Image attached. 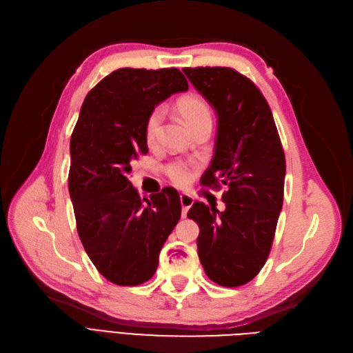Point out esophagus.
Masks as SVG:
<instances>
[{"instance_id":"esophagus-1","label":"esophagus","mask_w":353,"mask_h":353,"mask_svg":"<svg viewBox=\"0 0 353 353\" xmlns=\"http://www.w3.org/2000/svg\"><path fill=\"white\" fill-rule=\"evenodd\" d=\"M179 200H181V206H183V216H187V212H188V209L193 206V203H194V199L191 197L190 194H185V193H183L179 196Z\"/></svg>"}]
</instances>
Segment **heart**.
<instances>
[{
	"label": "heart",
	"instance_id": "heart-1",
	"mask_svg": "<svg viewBox=\"0 0 353 353\" xmlns=\"http://www.w3.org/2000/svg\"><path fill=\"white\" fill-rule=\"evenodd\" d=\"M178 110L183 114L185 122L193 128V131L197 130L199 126L210 123L212 125V113L208 103L197 97V95H187L178 101ZM163 109L162 108H154L150 113H148L145 123H144V137L148 144L156 143L157 137L162 130V122H163ZM168 176L174 181L178 185L187 184L191 178V170L190 166L184 162H175L170 163L166 168Z\"/></svg>",
	"mask_w": 353,
	"mask_h": 353
}]
</instances>
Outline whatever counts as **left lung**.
<instances>
[{"label": "left lung", "instance_id": "left-lung-1", "mask_svg": "<svg viewBox=\"0 0 353 353\" xmlns=\"http://www.w3.org/2000/svg\"><path fill=\"white\" fill-rule=\"evenodd\" d=\"M216 112L215 153L201 176L225 185V210L196 201L188 218L200 227L197 252L209 279L223 287L253 280L268 259L283 208L285 157L272 112L259 88L231 68H184Z\"/></svg>", "mask_w": 353, "mask_h": 353}]
</instances>
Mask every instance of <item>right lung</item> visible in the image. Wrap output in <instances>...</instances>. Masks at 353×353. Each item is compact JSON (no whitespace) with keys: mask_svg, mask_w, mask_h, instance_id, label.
Returning <instances> with one entry per match:
<instances>
[{"mask_svg":"<svg viewBox=\"0 0 353 353\" xmlns=\"http://www.w3.org/2000/svg\"><path fill=\"white\" fill-rule=\"evenodd\" d=\"M187 90L185 77L175 68H122L101 79L83 100L70 137L69 194L83 249L113 284L150 280L159 253L181 218L176 190L166 187L141 200L130 174L138 154L148 152V113L169 95Z\"/></svg>","mask_w":353,"mask_h":353,"instance_id":"right-lung-1","label":"right lung"}]
</instances>
